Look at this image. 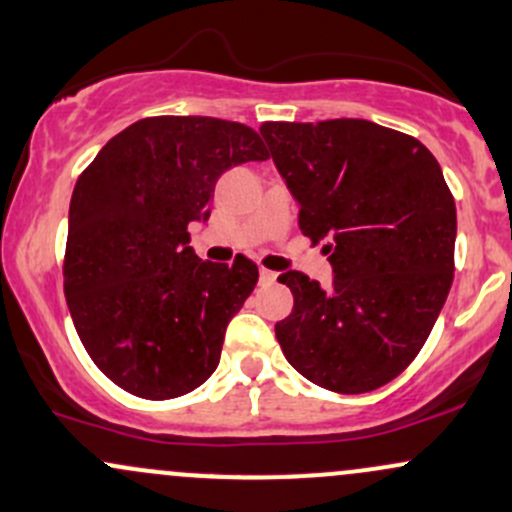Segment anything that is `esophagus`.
Segmentation results:
<instances>
[{
    "instance_id": "34e87169",
    "label": "esophagus",
    "mask_w": 512,
    "mask_h": 512,
    "mask_svg": "<svg viewBox=\"0 0 512 512\" xmlns=\"http://www.w3.org/2000/svg\"><path fill=\"white\" fill-rule=\"evenodd\" d=\"M277 282V272H272V269H260V284H272Z\"/></svg>"
}]
</instances>
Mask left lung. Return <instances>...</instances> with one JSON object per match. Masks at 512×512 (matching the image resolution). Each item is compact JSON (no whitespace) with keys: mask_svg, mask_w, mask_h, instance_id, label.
Segmentation results:
<instances>
[{"mask_svg":"<svg viewBox=\"0 0 512 512\" xmlns=\"http://www.w3.org/2000/svg\"><path fill=\"white\" fill-rule=\"evenodd\" d=\"M299 201L303 235L330 252L333 284L279 282L294 311L274 325L284 357L313 384L367 393L396 379L428 340L454 279L457 209L420 140L364 119L260 126Z\"/></svg>","mask_w":512,"mask_h":512,"instance_id":"8db88e82","label":"left lung"}]
</instances>
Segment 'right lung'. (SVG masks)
I'll use <instances>...</instances> for the list:
<instances>
[{
	"instance_id": "obj_1",
	"label": "right lung",
	"mask_w": 512,
	"mask_h": 512,
	"mask_svg": "<svg viewBox=\"0 0 512 512\" xmlns=\"http://www.w3.org/2000/svg\"><path fill=\"white\" fill-rule=\"evenodd\" d=\"M267 157L243 123L153 116L111 138L80 174L65 299L84 350L123 391L167 401L216 372L230 318L260 272L247 257H196L189 223L209 221L223 172Z\"/></svg>"
}]
</instances>
